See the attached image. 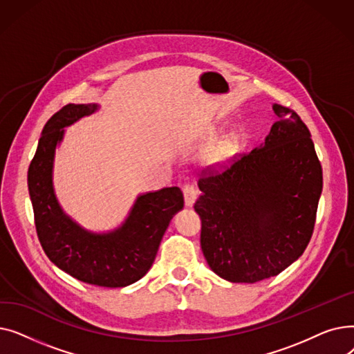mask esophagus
Segmentation results:
<instances>
[{
    "mask_svg": "<svg viewBox=\"0 0 354 354\" xmlns=\"http://www.w3.org/2000/svg\"><path fill=\"white\" fill-rule=\"evenodd\" d=\"M182 191H183V198H185V205H187L188 208L194 207V203L198 198L196 188L194 187V185H185Z\"/></svg>",
    "mask_w": 354,
    "mask_h": 354,
    "instance_id": "34e87169",
    "label": "esophagus"
}]
</instances>
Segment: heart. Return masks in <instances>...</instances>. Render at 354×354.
Here are the masks:
<instances>
[{"label": "heart", "instance_id": "1", "mask_svg": "<svg viewBox=\"0 0 354 354\" xmlns=\"http://www.w3.org/2000/svg\"><path fill=\"white\" fill-rule=\"evenodd\" d=\"M231 155H232V142L224 140L209 149V151L205 153V156H203V162L211 167H219L228 162Z\"/></svg>", "mask_w": 354, "mask_h": 354}]
</instances>
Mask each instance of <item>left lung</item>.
<instances>
[{"mask_svg": "<svg viewBox=\"0 0 354 354\" xmlns=\"http://www.w3.org/2000/svg\"><path fill=\"white\" fill-rule=\"evenodd\" d=\"M272 110L278 120L263 145L198 182L201 248L211 270L231 283L280 274L313 235L322 165L300 116L277 103Z\"/></svg>", "mask_w": 354, "mask_h": 354, "instance_id": "8db88e82", "label": "left lung"}]
</instances>
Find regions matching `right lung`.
<instances>
[{"label": "right lung", "instance_id": "obj_1", "mask_svg": "<svg viewBox=\"0 0 354 354\" xmlns=\"http://www.w3.org/2000/svg\"><path fill=\"white\" fill-rule=\"evenodd\" d=\"M100 109L97 103L67 104L46 123L28 167V192L37 235L53 264L77 280L99 287H126L151 270L171 219L183 208L178 187L138 195L119 227L95 232L64 212L54 192L55 149L66 127Z\"/></svg>", "mask_w": 354, "mask_h": 354}]
</instances>
